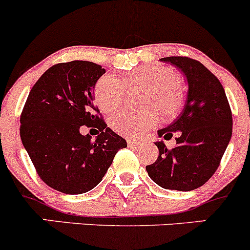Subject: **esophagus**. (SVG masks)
Segmentation results:
<instances>
[{
	"mask_svg": "<svg viewBox=\"0 0 250 250\" xmlns=\"http://www.w3.org/2000/svg\"><path fill=\"white\" fill-rule=\"evenodd\" d=\"M127 144L128 146H138V145H141V141L135 140V139H127Z\"/></svg>",
	"mask_w": 250,
	"mask_h": 250,
	"instance_id": "esophagus-1",
	"label": "esophagus"
}]
</instances>
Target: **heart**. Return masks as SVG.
<instances>
[{"label": "heart", "mask_w": 250, "mask_h": 250, "mask_svg": "<svg viewBox=\"0 0 250 250\" xmlns=\"http://www.w3.org/2000/svg\"><path fill=\"white\" fill-rule=\"evenodd\" d=\"M145 87L138 111H122L113 116L110 127L125 137H139L153 129L160 122L157 109L165 118L174 117L183 109L185 87L173 69L162 65H143L130 70L121 82L117 77L104 75L94 87V98L102 111L111 113L120 109L125 100V88Z\"/></svg>", "instance_id": "obj_1"}]
</instances>
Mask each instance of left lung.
Returning a JSON list of instances; mask_svg holds the SVG:
<instances>
[{
  "mask_svg": "<svg viewBox=\"0 0 250 250\" xmlns=\"http://www.w3.org/2000/svg\"><path fill=\"white\" fill-rule=\"evenodd\" d=\"M188 83L186 103L172 125L158 130L166 140L174 134L176 145L168 148L157 141L158 157L146 166L148 176L161 188L191 191L206 184L220 166L232 135V112L218 77L198 60L167 57Z\"/></svg>",
  "mask_w": 250,
  "mask_h": 250,
  "instance_id": "1",
  "label": "left lung"
}]
</instances>
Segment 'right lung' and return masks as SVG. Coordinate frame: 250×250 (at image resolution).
Returning <instances> with one entry per match:
<instances>
[{"label": "right lung", "mask_w": 250, "mask_h": 250, "mask_svg": "<svg viewBox=\"0 0 250 250\" xmlns=\"http://www.w3.org/2000/svg\"><path fill=\"white\" fill-rule=\"evenodd\" d=\"M105 69L74 60L53 65L31 88L20 115V138L40 178L69 195L94 188L127 141L103 120L94 85ZM101 132L94 142L83 127Z\"/></svg>", "instance_id": "right-lung-1"}]
</instances>
